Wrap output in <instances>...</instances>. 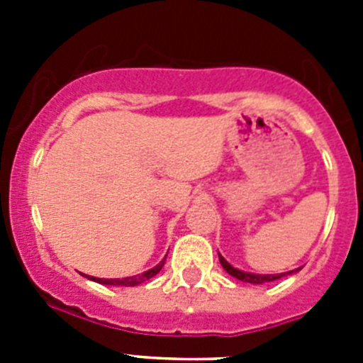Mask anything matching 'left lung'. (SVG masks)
Segmentation results:
<instances>
[{
  "label": "left lung",
  "instance_id": "8db88e82",
  "mask_svg": "<svg viewBox=\"0 0 363 363\" xmlns=\"http://www.w3.org/2000/svg\"><path fill=\"white\" fill-rule=\"evenodd\" d=\"M220 256V264H221V267L225 269L227 272H229L230 277H234V278H238V280H242V281H247V284H267V281H274V280H280L281 277H287V274H291V272H296V271H291V272H281V274H251V272H243V271H238V269H234L233 265L229 264V262H227L225 258H223V256L221 255H218Z\"/></svg>",
  "mask_w": 363,
  "mask_h": 363
}]
</instances>
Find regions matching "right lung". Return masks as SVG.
<instances>
[{"mask_svg": "<svg viewBox=\"0 0 363 363\" xmlns=\"http://www.w3.org/2000/svg\"><path fill=\"white\" fill-rule=\"evenodd\" d=\"M165 258H167V256H165ZM165 258H163L162 262H160V264L156 265V267L149 269V271H145V272H143V274H138V277L112 278V280H105V278H94V277H91V280L98 281V284H104V285H123V287H134V285L142 284V281H145V280H149V278L156 277V274H158V272L162 271L163 264H165Z\"/></svg>", "mask_w": 363, "mask_h": 363, "instance_id": "1", "label": "right lung"}]
</instances>
